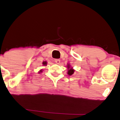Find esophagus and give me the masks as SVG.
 <instances>
[{"instance_id":"obj_1","label":"esophagus","mask_w":120,"mask_h":120,"mask_svg":"<svg viewBox=\"0 0 120 120\" xmlns=\"http://www.w3.org/2000/svg\"><path fill=\"white\" fill-rule=\"evenodd\" d=\"M55 62L56 64H60V59H55Z\"/></svg>"}]
</instances>
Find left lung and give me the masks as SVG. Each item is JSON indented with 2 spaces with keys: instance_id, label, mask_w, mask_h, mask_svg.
Listing matches in <instances>:
<instances>
[{
  "instance_id": "obj_1",
  "label": "left lung",
  "mask_w": 120,
  "mask_h": 120,
  "mask_svg": "<svg viewBox=\"0 0 120 120\" xmlns=\"http://www.w3.org/2000/svg\"><path fill=\"white\" fill-rule=\"evenodd\" d=\"M68 68H70V66L69 65H68ZM74 72H75V71H74V70H73L72 68H71V69H69L68 70V75H72L73 74V73H74Z\"/></svg>"
}]
</instances>
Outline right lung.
I'll list each match as a JSON object with an SVG mask.
<instances>
[{
	"label": "right lung",
	"mask_w": 120,
	"mask_h": 120,
	"mask_svg": "<svg viewBox=\"0 0 120 120\" xmlns=\"http://www.w3.org/2000/svg\"><path fill=\"white\" fill-rule=\"evenodd\" d=\"M47 62H46V61H44L43 62V64L44 65H47Z\"/></svg>",
	"instance_id": "obj_1"
}]
</instances>
